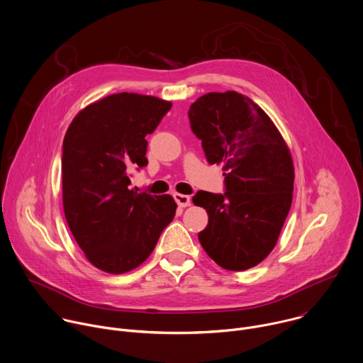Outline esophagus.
Listing matches in <instances>:
<instances>
[{
    "label": "esophagus",
    "instance_id": "34e87169",
    "mask_svg": "<svg viewBox=\"0 0 363 363\" xmlns=\"http://www.w3.org/2000/svg\"><path fill=\"white\" fill-rule=\"evenodd\" d=\"M173 197H174L176 203L179 204V207H187V206H190V203H191L190 196H186V194L174 193V194H173Z\"/></svg>",
    "mask_w": 363,
    "mask_h": 363
}]
</instances>
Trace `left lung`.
<instances>
[{
    "label": "left lung",
    "mask_w": 363,
    "mask_h": 363,
    "mask_svg": "<svg viewBox=\"0 0 363 363\" xmlns=\"http://www.w3.org/2000/svg\"><path fill=\"white\" fill-rule=\"evenodd\" d=\"M189 118L207 162L223 166L227 190L193 197L208 214L199 241L224 269L252 268L275 247L291 208V152L269 116L235 91L200 96Z\"/></svg>",
    "instance_id": "left-lung-1"
}]
</instances>
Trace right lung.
I'll use <instances>...</instances> for the list:
<instances>
[{
    "mask_svg": "<svg viewBox=\"0 0 363 363\" xmlns=\"http://www.w3.org/2000/svg\"><path fill=\"white\" fill-rule=\"evenodd\" d=\"M170 108L156 96L115 94L84 108L65 133V218L86 259L105 272L123 274L145 262L176 214L170 194L129 189L130 169L147 166L146 136Z\"/></svg>",
    "mask_w": 363,
    "mask_h": 363,
    "instance_id": "1",
    "label": "right lung"
}]
</instances>
